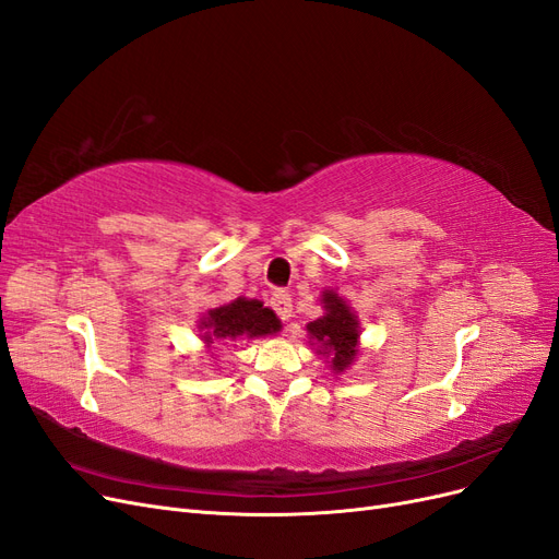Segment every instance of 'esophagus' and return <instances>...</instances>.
Returning a JSON list of instances; mask_svg holds the SVG:
<instances>
[{
    "mask_svg": "<svg viewBox=\"0 0 559 559\" xmlns=\"http://www.w3.org/2000/svg\"><path fill=\"white\" fill-rule=\"evenodd\" d=\"M271 307H273L275 314H277L282 321H288V317H292V312H294L292 296H288L286 292H282V288H275V292H273V296H271Z\"/></svg>",
    "mask_w": 559,
    "mask_h": 559,
    "instance_id": "esophagus-1",
    "label": "esophagus"
}]
</instances>
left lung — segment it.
<instances>
[{
	"label": "left lung",
	"instance_id": "obj_1",
	"mask_svg": "<svg viewBox=\"0 0 559 559\" xmlns=\"http://www.w3.org/2000/svg\"><path fill=\"white\" fill-rule=\"evenodd\" d=\"M325 317L307 325V331L312 333L323 346L333 349V365L337 370H344L346 365H352L356 356V342H358V323L349 307L344 305L337 294H325Z\"/></svg>",
	"mask_w": 559,
	"mask_h": 559
}]
</instances>
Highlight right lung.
<instances>
[{
	"instance_id": "1",
	"label": "right lung",
	"mask_w": 559,
	"mask_h": 559,
	"mask_svg": "<svg viewBox=\"0 0 559 559\" xmlns=\"http://www.w3.org/2000/svg\"><path fill=\"white\" fill-rule=\"evenodd\" d=\"M201 329L207 344L222 340H236L238 335H267L280 331V319L273 310L263 307L261 300H245L238 298L228 305L215 307L203 319Z\"/></svg>"
}]
</instances>
